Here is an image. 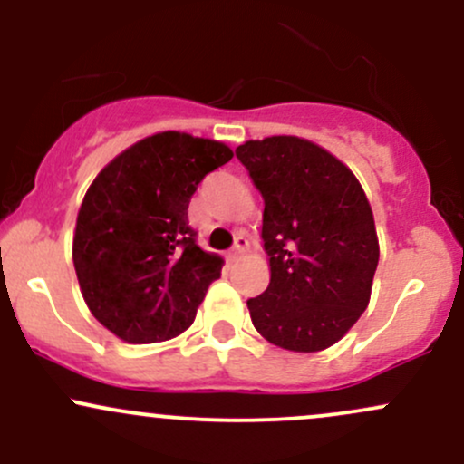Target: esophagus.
Instances as JSON below:
<instances>
[{
  "label": "esophagus",
  "instance_id": "34e87169",
  "mask_svg": "<svg viewBox=\"0 0 464 464\" xmlns=\"http://www.w3.org/2000/svg\"><path fill=\"white\" fill-rule=\"evenodd\" d=\"M246 248H248V239L244 236H239V237H236V246H233L231 253H228V257H231V259L242 257V255L246 253Z\"/></svg>",
  "mask_w": 464,
  "mask_h": 464
}]
</instances>
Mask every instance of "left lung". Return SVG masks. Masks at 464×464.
I'll return each instance as SVG.
<instances>
[{"label": "left lung", "instance_id": "left-lung-1", "mask_svg": "<svg viewBox=\"0 0 464 464\" xmlns=\"http://www.w3.org/2000/svg\"><path fill=\"white\" fill-rule=\"evenodd\" d=\"M236 154L264 198L270 266L250 321L281 349H329L371 301L380 242L369 198L347 165L301 137L250 140Z\"/></svg>", "mask_w": 464, "mask_h": 464}]
</instances>
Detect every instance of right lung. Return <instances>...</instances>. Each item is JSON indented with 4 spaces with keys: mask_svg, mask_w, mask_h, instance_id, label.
Segmentation results:
<instances>
[{
    "mask_svg": "<svg viewBox=\"0 0 464 464\" xmlns=\"http://www.w3.org/2000/svg\"><path fill=\"white\" fill-rule=\"evenodd\" d=\"M231 159L222 141L165 130L117 154L89 185L73 268L89 310L124 343H163L194 323L225 262L196 244L188 207Z\"/></svg>",
    "mask_w": 464,
    "mask_h": 464,
    "instance_id": "obj_1",
    "label": "right lung"
}]
</instances>
